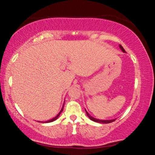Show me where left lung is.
<instances>
[{"label": "left lung", "mask_w": 155, "mask_h": 155, "mask_svg": "<svg viewBox=\"0 0 155 155\" xmlns=\"http://www.w3.org/2000/svg\"><path fill=\"white\" fill-rule=\"evenodd\" d=\"M119 47H120V48L121 49V51L123 52H126L125 51V50L124 49V48L121 46V45H119ZM85 112H86V114H87V115L88 116V118H89L90 119H91V120H93V121H95V122H97V123H101V124H109V123H111V122H113L114 120H115V119H112V120H100V119H97V118H93V116H91V115H90L89 113H87V110H85Z\"/></svg>", "instance_id": "obj_1"}]
</instances>
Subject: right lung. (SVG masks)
Masks as SVG:
<instances>
[{"label":"right lung","instance_id":"1","mask_svg":"<svg viewBox=\"0 0 155 155\" xmlns=\"http://www.w3.org/2000/svg\"><path fill=\"white\" fill-rule=\"evenodd\" d=\"M64 103H63V105H62V109H61L60 112H59V113L58 114H57V115H56L55 117H54V118H53L50 119V120H46V121H38V122H41V123H50V122H53V121H54V120H57V119L59 118V115H60L61 113H62V110H63V108H64Z\"/></svg>","mask_w":155,"mask_h":155}]
</instances>
